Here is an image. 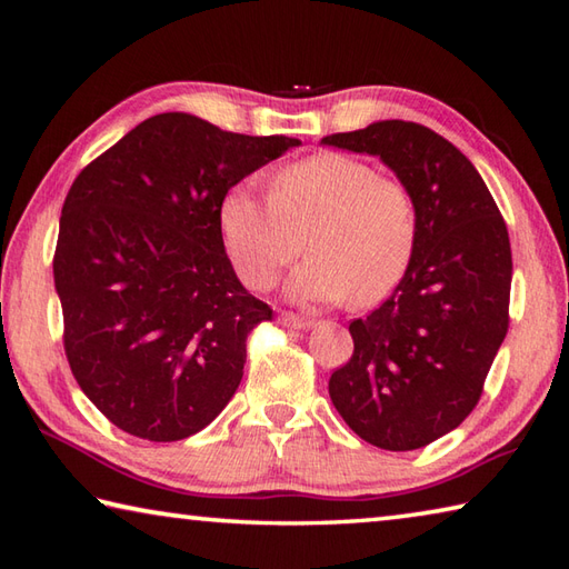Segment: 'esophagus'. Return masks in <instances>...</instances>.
Returning a JSON list of instances; mask_svg holds the SVG:
<instances>
[{
	"label": "esophagus",
	"mask_w": 569,
	"mask_h": 569,
	"mask_svg": "<svg viewBox=\"0 0 569 569\" xmlns=\"http://www.w3.org/2000/svg\"><path fill=\"white\" fill-rule=\"evenodd\" d=\"M278 322H281L283 328H293V330H308L312 325L310 318H300L296 312H281V316H278Z\"/></svg>",
	"instance_id": "34e87169"
}]
</instances>
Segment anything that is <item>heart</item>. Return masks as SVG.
Listing matches in <instances>:
<instances>
[{"instance_id":"obj_1","label":"heart","mask_w":569,"mask_h":569,"mask_svg":"<svg viewBox=\"0 0 569 569\" xmlns=\"http://www.w3.org/2000/svg\"><path fill=\"white\" fill-rule=\"evenodd\" d=\"M222 234L241 281L271 288L306 247L288 293L335 303L352 293L377 303L401 283L418 241L413 192L349 153H318L278 171L271 196L237 186L220 208Z\"/></svg>"}]
</instances>
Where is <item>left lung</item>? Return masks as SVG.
Wrapping results in <instances>:
<instances>
[{"label":"left lung","mask_w":569,"mask_h":569,"mask_svg":"<svg viewBox=\"0 0 569 569\" xmlns=\"http://www.w3.org/2000/svg\"><path fill=\"white\" fill-rule=\"evenodd\" d=\"M322 143L379 156L416 198L413 259L377 310L349 322L355 352L330 398L361 440L418 450L475 410L509 332V229L477 168L428 127L386 119Z\"/></svg>","instance_id":"left-lung-1"}]
</instances>
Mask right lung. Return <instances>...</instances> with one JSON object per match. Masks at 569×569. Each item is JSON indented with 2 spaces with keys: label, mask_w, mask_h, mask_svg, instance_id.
I'll return each mask as SVG.
<instances>
[{
  "label": "right lung",
  "mask_w": 569,
  "mask_h": 569,
  "mask_svg": "<svg viewBox=\"0 0 569 569\" xmlns=\"http://www.w3.org/2000/svg\"><path fill=\"white\" fill-rule=\"evenodd\" d=\"M291 137H247L200 117H149L72 180L53 253L72 377L134 438H190L222 413L247 337L273 310L227 259L229 188Z\"/></svg>",
  "instance_id": "1"
}]
</instances>
